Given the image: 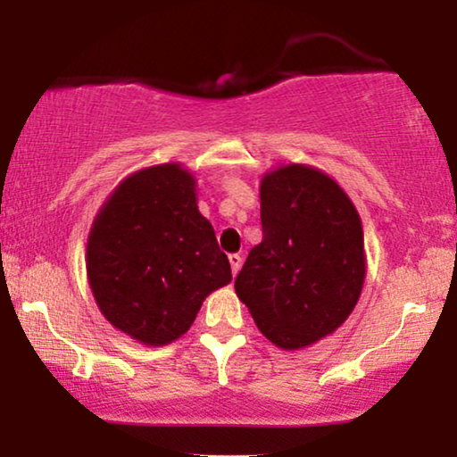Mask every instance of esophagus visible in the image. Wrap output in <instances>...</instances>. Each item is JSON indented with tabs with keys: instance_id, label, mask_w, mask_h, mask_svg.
Here are the masks:
<instances>
[{
	"instance_id": "34e87169",
	"label": "esophagus",
	"mask_w": 457,
	"mask_h": 457,
	"mask_svg": "<svg viewBox=\"0 0 457 457\" xmlns=\"http://www.w3.org/2000/svg\"><path fill=\"white\" fill-rule=\"evenodd\" d=\"M228 262H230V270H233V277L237 272H239V268H241V264H243V258L239 253H230L228 255Z\"/></svg>"
}]
</instances>
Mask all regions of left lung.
<instances>
[{"label":"left lung","instance_id":"obj_1","mask_svg":"<svg viewBox=\"0 0 457 457\" xmlns=\"http://www.w3.org/2000/svg\"><path fill=\"white\" fill-rule=\"evenodd\" d=\"M262 243L235 291L266 339L302 349L335 333L358 303L366 277L358 210L328 174L289 164L260 183Z\"/></svg>","mask_w":457,"mask_h":457}]
</instances>
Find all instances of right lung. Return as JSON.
Here are the masks:
<instances>
[{"label": "right lung", "instance_id": "obj_1", "mask_svg": "<svg viewBox=\"0 0 457 457\" xmlns=\"http://www.w3.org/2000/svg\"><path fill=\"white\" fill-rule=\"evenodd\" d=\"M195 187L177 162L143 168L116 187L93 220V297L112 327L143 345L185 335L204 299L233 278L214 228L199 214Z\"/></svg>", "mask_w": 457, "mask_h": 457}]
</instances>
